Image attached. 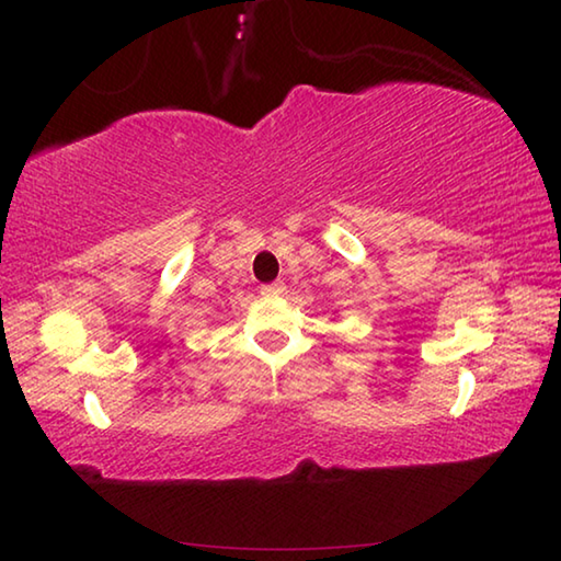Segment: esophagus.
Listing matches in <instances>:
<instances>
[{
	"instance_id": "esophagus-1",
	"label": "esophagus",
	"mask_w": 561,
	"mask_h": 561,
	"mask_svg": "<svg viewBox=\"0 0 561 561\" xmlns=\"http://www.w3.org/2000/svg\"><path fill=\"white\" fill-rule=\"evenodd\" d=\"M264 297H282L284 294V284L282 282H274V284H264L262 287Z\"/></svg>"
}]
</instances>
